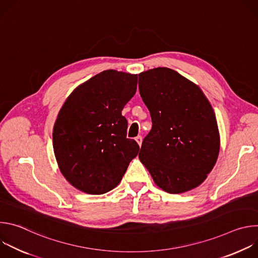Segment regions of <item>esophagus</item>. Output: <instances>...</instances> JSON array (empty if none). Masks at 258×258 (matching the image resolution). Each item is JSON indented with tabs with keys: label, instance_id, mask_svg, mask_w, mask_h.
Segmentation results:
<instances>
[{
	"label": "esophagus",
	"instance_id": "34e87169",
	"mask_svg": "<svg viewBox=\"0 0 258 258\" xmlns=\"http://www.w3.org/2000/svg\"><path fill=\"white\" fill-rule=\"evenodd\" d=\"M135 140L137 141V143L139 144V146H141V145H142V142H143V138H142L141 136H138V137H136V138H135Z\"/></svg>",
	"mask_w": 258,
	"mask_h": 258
}]
</instances>
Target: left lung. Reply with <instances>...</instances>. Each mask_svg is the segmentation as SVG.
<instances>
[{"mask_svg": "<svg viewBox=\"0 0 258 258\" xmlns=\"http://www.w3.org/2000/svg\"><path fill=\"white\" fill-rule=\"evenodd\" d=\"M139 91L152 119L139 153L141 162L165 192L196 188L219 152L218 127L209 101L199 87L166 67L140 73Z\"/></svg>", "mask_w": 258, "mask_h": 258, "instance_id": "obj_1", "label": "left lung"}]
</instances>
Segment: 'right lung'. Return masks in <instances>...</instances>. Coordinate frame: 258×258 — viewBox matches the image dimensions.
Returning a JSON list of instances; mask_svg holds the SVG:
<instances>
[{"label": "right lung", "mask_w": 258, "mask_h": 258, "mask_svg": "<svg viewBox=\"0 0 258 258\" xmlns=\"http://www.w3.org/2000/svg\"><path fill=\"white\" fill-rule=\"evenodd\" d=\"M138 76L105 70L67 98L53 130L59 168L77 189L100 195L114 189L140 150L126 138L121 111L137 91Z\"/></svg>", "instance_id": "right-lung-1"}]
</instances>
